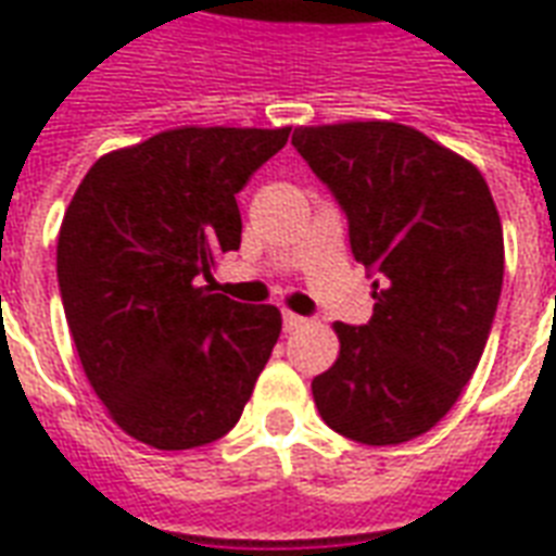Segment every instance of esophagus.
I'll list each match as a JSON object with an SVG mask.
<instances>
[{
  "mask_svg": "<svg viewBox=\"0 0 556 556\" xmlns=\"http://www.w3.org/2000/svg\"><path fill=\"white\" fill-rule=\"evenodd\" d=\"M304 321H307V318L299 316V313H283V330H287V333H292V330L304 327Z\"/></svg>",
  "mask_w": 556,
  "mask_h": 556,
  "instance_id": "34e87169",
  "label": "esophagus"
}]
</instances>
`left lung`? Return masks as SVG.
I'll return each instance as SVG.
<instances>
[{
  "label": "left lung",
  "instance_id": "left-lung-1",
  "mask_svg": "<svg viewBox=\"0 0 556 556\" xmlns=\"http://www.w3.org/2000/svg\"><path fill=\"white\" fill-rule=\"evenodd\" d=\"M292 144L348 214L356 261L380 275L371 321L333 325L318 415L356 443H406L455 406L488 345L505 275L496 202L479 167L406 124L295 127Z\"/></svg>",
  "mask_w": 556,
  "mask_h": 556
}]
</instances>
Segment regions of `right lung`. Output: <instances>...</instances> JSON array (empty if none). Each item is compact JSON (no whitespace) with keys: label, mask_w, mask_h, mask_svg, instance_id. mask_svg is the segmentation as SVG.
I'll list each match as a JSON object with an SVG mask.
<instances>
[{"label":"right lung","mask_w":556,"mask_h":556,"mask_svg":"<svg viewBox=\"0 0 556 556\" xmlns=\"http://www.w3.org/2000/svg\"><path fill=\"white\" fill-rule=\"evenodd\" d=\"M290 127H176L106 153L68 202L58 281L86 380L156 450H193L238 424L281 333L273 304L211 292L240 247L238 193Z\"/></svg>","instance_id":"obj_1"}]
</instances>
